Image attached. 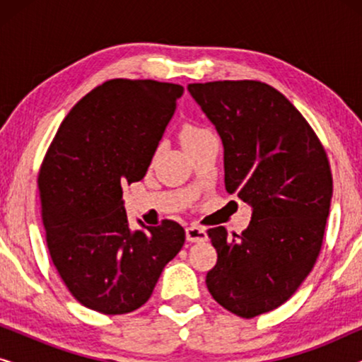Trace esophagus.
<instances>
[{
	"label": "esophagus",
	"instance_id": "esophagus-1",
	"mask_svg": "<svg viewBox=\"0 0 362 362\" xmlns=\"http://www.w3.org/2000/svg\"><path fill=\"white\" fill-rule=\"evenodd\" d=\"M186 239L189 242H204L207 240V234L204 229L197 226H189L186 227Z\"/></svg>",
	"mask_w": 362,
	"mask_h": 362
}]
</instances>
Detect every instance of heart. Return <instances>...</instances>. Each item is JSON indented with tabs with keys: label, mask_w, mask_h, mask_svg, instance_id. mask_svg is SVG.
<instances>
[{
	"label": "heart",
	"mask_w": 362,
	"mask_h": 362,
	"mask_svg": "<svg viewBox=\"0 0 362 362\" xmlns=\"http://www.w3.org/2000/svg\"><path fill=\"white\" fill-rule=\"evenodd\" d=\"M207 133H211V132L206 130V128H201V127H197V125H186L185 128H182V132H181L182 143H185V145H187V143L194 141V140H197V138L207 135Z\"/></svg>",
	"instance_id": "heart-1"
}]
</instances>
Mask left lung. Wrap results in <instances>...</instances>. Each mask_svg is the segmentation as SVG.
I'll use <instances>...</instances> for the list:
<instances>
[{"label":"left lung","mask_w":362,"mask_h":362,"mask_svg":"<svg viewBox=\"0 0 362 362\" xmlns=\"http://www.w3.org/2000/svg\"><path fill=\"white\" fill-rule=\"evenodd\" d=\"M224 145L226 191L252 207L249 227L207 230L217 250L206 285L242 318L284 305L318 259L333 196L328 156L313 128L259 81L189 83Z\"/></svg>","instance_id":"obj_1"}]
</instances>
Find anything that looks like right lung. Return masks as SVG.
Listing matches in <instances>:
<instances>
[{
  "label": "right lung",
  "instance_id": "add662e5",
  "mask_svg": "<svg viewBox=\"0 0 362 362\" xmlns=\"http://www.w3.org/2000/svg\"><path fill=\"white\" fill-rule=\"evenodd\" d=\"M185 88L112 78L69 112L39 170L52 264L74 298L103 315L145 305L185 244L175 221L132 230L123 185L146 175Z\"/></svg>",
  "mask_w": 362,
  "mask_h": 362
}]
</instances>
